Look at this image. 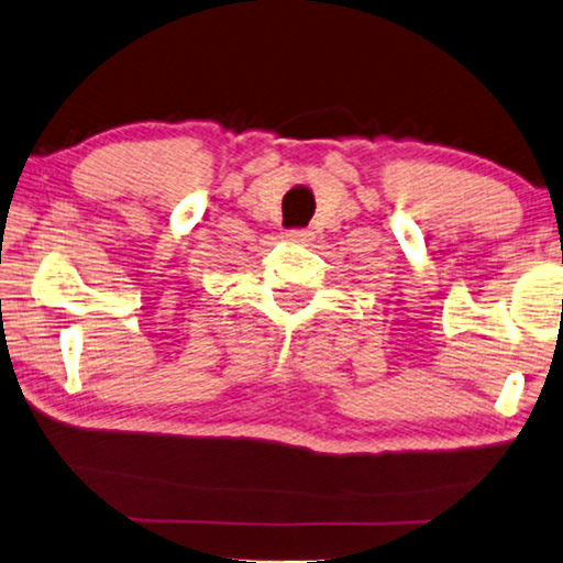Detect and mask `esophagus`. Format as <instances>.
<instances>
[{"label":"esophagus","mask_w":563,"mask_h":563,"mask_svg":"<svg viewBox=\"0 0 563 563\" xmlns=\"http://www.w3.org/2000/svg\"><path fill=\"white\" fill-rule=\"evenodd\" d=\"M309 232L307 229H289L287 232V239H291V242H309Z\"/></svg>","instance_id":"esophagus-1"}]
</instances>
